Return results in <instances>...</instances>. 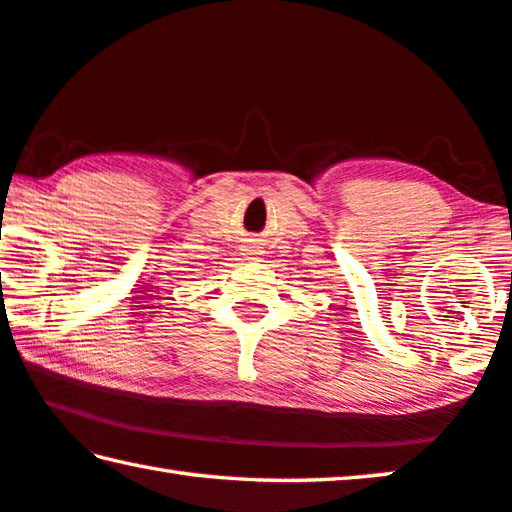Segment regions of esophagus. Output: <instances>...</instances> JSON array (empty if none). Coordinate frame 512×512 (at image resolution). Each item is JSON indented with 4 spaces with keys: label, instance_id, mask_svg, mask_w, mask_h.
<instances>
[{
    "label": "esophagus",
    "instance_id": "1",
    "mask_svg": "<svg viewBox=\"0 0 512 512\" xmlns=\"http://www.w3.org/2000/svg\"><path fill=\"white\" fill-rule=\"evenodd\" d=\"M246 255H248V259H257V255H259V253H257V250H248Z\"/></svg>",
    "mask_w": 512,
    "mask_h": 512
}]
</instances>
